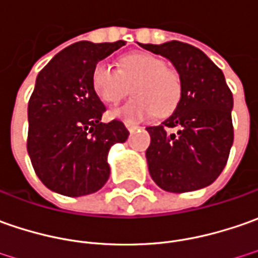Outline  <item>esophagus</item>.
<instances>
[{"mask_svg": "<svg viewBox=\"0 0 258 258\" xmlns=\"http://www.w3.org/2000/svg\"><path fill=\"white\" fill-rule=\"evenodd\" d=\"M125 127H127V130H128L130 133H133L134 130L138 128L137 124H133V122H125Z\"/></svg>", "mask_w": 258, "mask_h": 258, "instance_id": "1", "label": "esophagus"}]
</instances>
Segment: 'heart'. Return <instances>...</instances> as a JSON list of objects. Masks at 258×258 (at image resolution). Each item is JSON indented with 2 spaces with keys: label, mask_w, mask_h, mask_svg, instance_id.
I'll use <instances>...</instances> for the list:
<instances>
[{
  "label": "heart",
  "mask_w": 258,
  "mask_h": 258,
  "mask_svg": "<svg viewBox=\"0 0 258 258\" xmlns=\"http://www.w3.org/2000/svg\"><path fill=\"white\" fill-rule=\"evenodd\" d=\"M118 71L108 62H98L93 73L97 95L105 104H117L130 91L136 98L110 111V117L127 122L154 115H168L181 98L180 74L154 54L136 51L121 57Z\"/></svg>",
  "instance_id": "obj_1"
}]
</instances>
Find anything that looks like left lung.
<instances>
[{
    "mask_svg": "<svg viewBox=\"0 0 258 258\" xmlns=\"http://www.w3.org/2000/svg\"><path fill=\"white\" fill-rule=\"evenodd\" d=\"M167 58L181 78V98L161 125L147 127L151 137L148 171L168 192L200 190L216 181L233 146V94L224 74L201 49L180 41L140 44ZM177 127V132L170 128Z\"/></svg>",
    "mask_w": 258,
    "mask_h": 258,
    "instance_id": "left-lung-1",
    "label": "left lung"
}]
</instances>
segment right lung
Instances as JSON below:
<instances>
[{
  "label": "right lung",
  "instance_id": "add662e5",
  "mask_svg": "<svg viewBox=\"0 0 258 258\" xmlns=\"http://www.w3.org/2000/svg\"><path fill=\"white\" fill-rule=\"evenodd\" d=\"M125 41H80L40 71L28 102L27 150L42 184L81 197L97 192L110 177L108 151L128 138L118 120L101 122L105 107L93 85L95 66Z\"/></svg>",
  "mask_w": 258,
  "mask_h": 258
}]
</instances>
